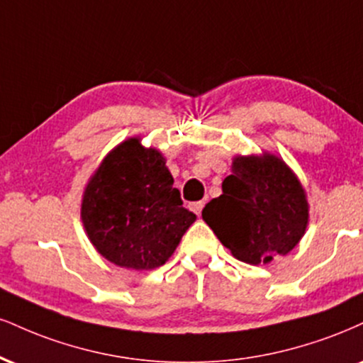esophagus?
<instances>
[{"label":"esophagus","instance_id":"34e87169","mask_svg":"<svg viewBox=\"0 0 363 363\" xmlns=\"http://www.w3.org/2000/svg\"><path fill=\"white\" fill-rule=\"evenodd\" d=\"M204 208V201H196V203H191V209L196 213V215H201V211H203Z\"/></svg>","mask_w":363,"mask_h":363}]
</instances>
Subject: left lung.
<instances>
[{
  "label": "left lung",
  "instance_id": "left-lung-1",
  "mask_svg": "<svg viewBox=\"0 0 363 363\" xmlns=\"http://www.w3.org/2000/svg\"><path fill=\"white\" fill-rule=\"evenodd\" d=\"M223 194L203 209L220 242L247 264H269L298 245L308 225L303 186L277 157H237Z\"/></svg>",
  "mask_w": 363,
  "mask_h": 363
}]
</instances>
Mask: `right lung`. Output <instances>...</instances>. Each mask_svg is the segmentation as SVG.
<instances>
[{"mask_svg": "<svg viewBox=\"0 0 363 363\" xmlns=\"http://www.w3.org/2000/svg\"><path fill=\"white\" fill-rule=\"evenodd\" d=\"M81 218L104 259L120 267L148 270L165 264L196 215L182 208L160 152L130 138L91 177Z\"/></svg>", "mask_w": 363, "mask_h": 363, "instance_id": "1", "label": "right lung"}]
</instances>
